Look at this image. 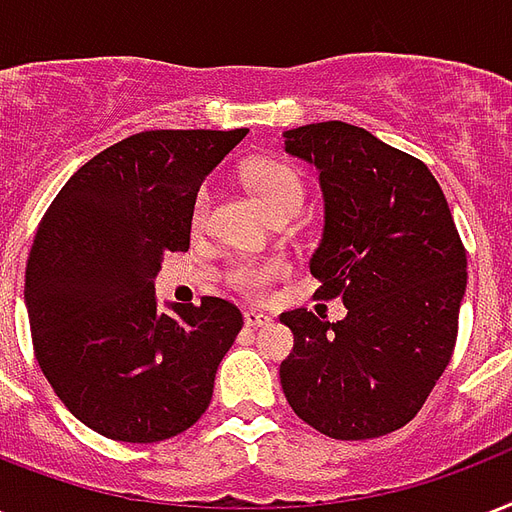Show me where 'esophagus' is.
I'll return each mask as SVG.
<instances>
[{
	"mask_svg": "<svg viewBox=\"0 0 512 512\" xmlns=\"http://www.w3.org/2000/svg\"><path fill=\"white\" fill-rule=\"evenodd\" d=\"M244 322H247V327H268L273 319L268 314H263V311H247Z\"/></svg>",
	"mask_w": 512,
	"mask_h": 512,
	"instance_id": "esophagus-1",
	"label": "esophagus"
}]
</instances>
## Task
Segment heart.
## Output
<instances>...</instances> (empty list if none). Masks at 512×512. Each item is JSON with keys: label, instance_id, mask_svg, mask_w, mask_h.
Wrapping results in <instances>:
<instances>
[{"label": "heart", "instance_id": "obj_1", "mask_svg": "<svg viewBox=\"0 0 512 512\" xmlns=\"http://www.w3.org/2000/svg\"><path fill=\"white\" fill-rule=\"evenodd\" d=\"M249 182L263 198L268 212H279L287 206H303L306 201V185L298 171L292 169L290 163L282 161H263L257 163L255 169L249 171ZM209 190L201 187L193 201V222L201 225L209 214ZM282 263L273 260H239L228 271V284L233 290L244 292V295H265L279 276H282Z\"/></svg>", "mask_w": 512, "mask_h": 512}]
</instances>
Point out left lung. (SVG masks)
Returning a JSON list of instances; mask_svg holds the SVG:
<instances>
[{"mask_svg": "<svg viewBox=\"0 0 512 512\" xmlns=\"http://www.w3.org/2000/svg\"><path fill=\"white\" fill-rule=\"evenodd\" d=\"M317 166L325 228L311 273L346 317L282 314L295 349L279 368L300 419L335 440L395 432L421 411L454 354L467 255L432 171L341 120L284 131Z\"/></svg>", "mask_w": 512, "mask_h": 512, "instance_id": "obj_1", "label": "left lung"}]
</instances>
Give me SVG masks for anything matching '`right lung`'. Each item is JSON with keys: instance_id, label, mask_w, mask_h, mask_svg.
<instances>
[{"instance_id": "right-lung-1", "label": "right lung", "mask_w": 512, "mask_h": 512, "mask_svg": "<svg viewBox=\"0 0 512 512\" xmlns=\"http://www.w3.org/2000/svg\"><path fill=\"white\" fill-rule=\"evenodd\" d=\"M247 136L142 131L74 171L26 263L34 354L61 403L104 438L169 440L209 408L244 319L233 303L158 308L163 255L187 252L193 201Z\"/></svg>"}]
</instances>
